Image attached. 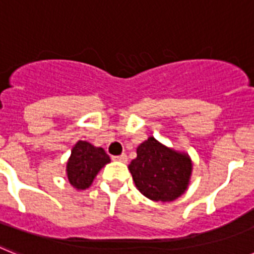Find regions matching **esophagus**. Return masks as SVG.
<instances>
[{
  "instance_id": "obj_1",
  "label": "esophagus",
  "mask_w": 254,
  "mask_h": 254,
  "mask_svg": "<svg viewBox=\"0 0 254 254\" xmlns=\"http://www.w3.org/2000/svg\"><path fill=\"white\" fill-rule=\"evenodd\" d=\"M113 160H119V162H127V156L125 154H121V155H117V156H112Z\"/></svg>"
}]
</instances>
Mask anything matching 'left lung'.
I'll list each match as a JSON object with an SVG mask.
<instances>
[{
	"label": "left lung",
	"mask_w": 254,
	"mask_h": 254,
	"mask_svg": "<svg viewBox=\"0 0 254 254\" xmlns=\"http://www.w3.org/2000/svg\"><path fill=\"white\" fill-rule=\"evenodd\" d=\"M134 184L152 201H174L187 190L191 174L188 155L163 146L154 137L138 146L129 164Z\"/></svg>",
	"instance_id": "1"
}]
</instances>
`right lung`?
<instances>
[{"label": "right lung", "mask_w": 254, "mask_h": 254, "mask_svg": "<svg viewBox=\"0 0 254 254\" xmlns=\"http://www.w3.org/2000/svg\"><path fill=\"white\" fill-rule=\"evenodd\" d=\"M109 162V156L102 147H95L86 141H78L67 162L69 183L77 189H86L91 185L99 171Z\"/></svg>", "instance_id": "obj_1"}]
</instances>
